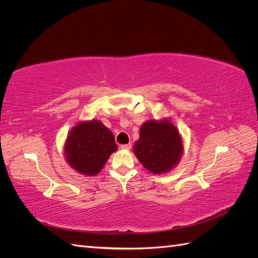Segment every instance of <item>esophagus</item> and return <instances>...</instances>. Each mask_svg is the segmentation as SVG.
<instances>
[{
    "mask_svg": "<svg viewBox=\"0 0 258 258\" xmlns=\"http://www.w3.org/2000/svg\"><path fill=\"white\" fill-rule=\"evenodd\" d=\"M120 148L121 150H124V151H129L131 148V144L128 143V144H123V145H120Z\"/></svg>",
    "mask_w": 258,
    "mask_h": 258,
    "instance_id": "esophagus-1",
    "label": "esophagus"
}]
</instances>
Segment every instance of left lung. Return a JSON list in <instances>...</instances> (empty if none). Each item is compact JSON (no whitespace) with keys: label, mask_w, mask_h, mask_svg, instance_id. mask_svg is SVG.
<instances>
[{"label":"left lung","mask_w":258,"mask_h":258,"mask_svg":"<svg viewBox=\"0 0 258 258\" xmlns=\"http://www.w3.org/2000/svg\"><path fill=\"white\" fill-rule=\"evenodd\" d=\"M183 151L182 137L167 118L145 121L134 145L139 161L154 174L167 173L177 166Z\"/></svg>","instance_id":"8db88e82"}]
</instances>
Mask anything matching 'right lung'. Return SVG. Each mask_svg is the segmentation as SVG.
Masks as SVG:
<instances>
[{
	"label": "right lung",
	"instance_id": "obj_1",
	"mask_svg": "<svg viewBox=\"0 0 258 258\" xmlns=\"http://www.w3.org/2000/svg\"><path fill=\"white\" fill-rule=\"evenodd\" d=\"M114 135L99 120L80 121L70 132L64 143V157L77 172L98 174L108 157L117 151Z\"/></svg>",
	"mask_w": 258,
	"mask_h": 258
}]
</instances>
